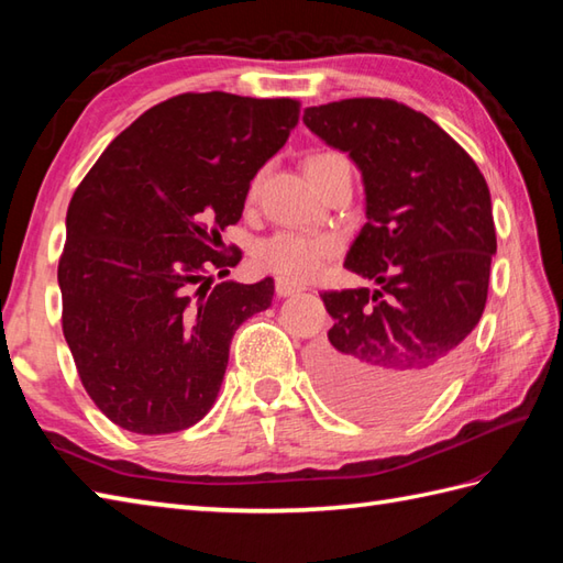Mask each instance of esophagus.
<instances>
[{"instance_id": "obj_1", "label": "esophagus", "mask_w": 563, "mask_h": 563, "mask_svg": "<svg viewBox=\"0 0 563 563\" xmlns=\"http://www.w3.org/2000/svg\"><path fill=\"white\" fill-rule=\"evenodd\" d=\"M302 290H305L302 285H297L292 280H285V278L275 280V292H278V297H290V295H297V292H302Z\"/></svg>"}]
</instances>
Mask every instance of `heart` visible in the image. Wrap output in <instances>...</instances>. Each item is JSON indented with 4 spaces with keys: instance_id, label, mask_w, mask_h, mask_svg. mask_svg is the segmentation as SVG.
I'll return each mask as SVG.
<instances>
[{
    "instance_id": "heart-1",
    "label": "heart",
    "mask_w": 563,
    "mask_h": 563,
    "mask_svg": "<svg viewBox=\"0 0 563 563\" xmlns=\"http://www.w3.org/2000/svg\"><path fill=\"white\" fill-rule=\"evenodd\" d=\"M331 159H339V154H317L307 162V166H317ZM336 251V239L324 234H305V232H278L256 246L254 261L261 271L280 275L285 280H307L321 266V261Z\"/></svg>"
}]
</instances>
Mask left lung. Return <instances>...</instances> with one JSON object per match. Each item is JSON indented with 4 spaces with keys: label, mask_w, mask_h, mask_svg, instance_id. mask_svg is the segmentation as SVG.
Listing matches in <instances>:
<instances>
[{
    "label": "left lung",
    "mask_w": 563,
    "mask_h": 563,
    "mask_svg": "<svg viewBox=\"0 0 563 563\" xmlns=\"http://www.w3.org/2000/svg\"><path fill=\"white\" fill-rule=\"evenodd\" d=\"M302 121L361 172L365 224L343 266L379 285L321 295L333 327L312 353L317 385L343 413L409 418L448 385L484 314L492 194L470 154L404 103L343 99Z\"/></svg>",
    "instance_id": "1"
}]
</instances>
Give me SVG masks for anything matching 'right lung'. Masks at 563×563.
Here are the masks:
<instances>
[{"instance_id":"right-lung-1","label":"right lung","mask_w":563,"mask_h":563,"mask_svg":"<svg viewBox=\"0 0 563 563\" xmlns=\"http://www.w3.org/2000/svg\"><path fill=\"white\" fill-rule=\"evenodd\" d=\"M292 99L181 93L118 135L67 208L57 283L84 389L130 433L196 426L218 399L234 331L273 302V278L224 280L251 178L290 137Z\"/></svg>"}]
</instances>
